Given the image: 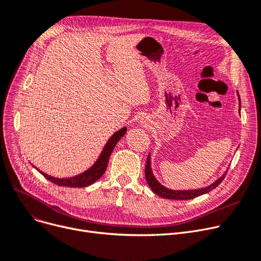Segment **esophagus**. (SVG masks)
Segmentation results:
<instances>
[{"mask_svg": "<svg viewBox=\"0 0 261 261\" xmlns=\"http://www.w3.org/2000/svg\"><path fill=\"white\" fill-rule=\"evenodd\" d=\"M142 123H143V126H146V121H145V120L142 121Z\"/></svg>", "mask_w": 261, "mask_h": 261, "instance_id": "1", "label": "esophagus"}]
</instances>
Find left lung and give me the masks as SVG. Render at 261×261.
<instances>
[{"label":"left lung","mask_w":261,"mask_h":261,"mask_svg":"<svg viewBox=\"0 0 261 261\" xmlns=\"http://www.w3.org/2000/svg\"><path fill=\"white\" fill-rule=\"evenodd\" d=\"M238 97H239V93H238ZM240 100V97H239ZM240 106H241V101H240ZM228 171H226V173L219 178L214 184H212L211 186L207 187V188H202V189H198V190H191V191H174V190H169L166 189L165 187L161 186L160 184L158 182L156 179L153 177V174L151 172V167H150V158L149 155L147 156V161H146V165H145V178L147 184L150 187V189L152 190L153 193H155L156 195L161 196L163 198H167V199H175V200H187V199H193L195 197H198L202 194H206L208 192H210L211 190L217 188L222 181L224 180L226 174H227Z\"/></svg>","instance_id":"left-lung-1"}]
</instances>
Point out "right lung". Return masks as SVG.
Returning a JSON list of instances; mask_svg holds the SVG:
<instances>
[{
	"label": "right lung",
	"mask_w": 261,
	"mask_h": 261,
	"mask_svg": "<svg viewBox=\"0 0 261 261\" xmlns=\"http://www.w3.org/2000/svg\"><path fill=\"white\" fill-rule=\"evenodd\" d=\"M127 132L126 128H121L119 131H117L116 133H114L111 137V139L109 140V142L107 143L106 147L103 148L102 152H101L98 161L93 165L92 168H89L88 171H86L85 173L72 177V178H66V179H59V178H54L51 177L47 174H44L42 172L39 173L44 177L47 178L51 182H53L54 185H58L61 187H71V188H84L87 186H90L92 184H94L95 181H97L101 176H102L106 172L108 163H109V159L110 155L114 149V147L116 146L117 142L123 137L124 133Z\"/></svg>",
	"instance_id": "obj_1"
}]
</instances>
